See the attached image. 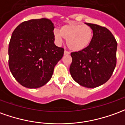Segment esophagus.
Masks as SVG:
<instances>
[{"mask_svg":"<svg viewBox=\"0 0 125 125\" xmlns=\"http://www.w3.org/2000/svg\"><path fill=\"white\" fill-rule=\"evenodd\" d=\"M70 52H68V51H64V55H70Z\"/></svg>","mask_w":125,"mask_h":125,"instance_id":"obj_1","label":"esophagus"}]
</instances>
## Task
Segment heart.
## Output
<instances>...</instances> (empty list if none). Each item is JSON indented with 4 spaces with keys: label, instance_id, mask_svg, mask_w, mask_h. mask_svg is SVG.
Segmentation results:
<instances>
[{
    "label": "heart",
    "instance_id": "b5f03b06",
    "mask_svg": "<svg viewBox=\"0 0 125 125\" xmlns=\"http://www.w3.org/2000/svg\"><path fill=\"white\" fill-rule=\"evenodd\" d=\"M53 36L58 44L62 43L64 38L70 50L81 51L89 46L93 39V32L90 26L71 22L62 26L60 30H55Z\"/></svg>",
    "mask_w": 125,
    "mask_h": 125
}]
</instances>
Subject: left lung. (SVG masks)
<instances>
[{"mask_svg":"<svg viewBox=\"0 0 125 125\" xmlns=\"http://www.w3.org/2000/svg\"><path fill=\"white\" fill-rule=\"evenodd\" d=\"M85 23L93 30V39L85 49L72 53L70 72L80 85L95 88L105 83L111 77L116 65L117 42L105 27Z\"/></svg>","mask_w":125,"mask_h":125,"instance_id":"1","label":"left lung"}]
</instances>
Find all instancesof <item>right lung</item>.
<instances>
[{
  "mask_svg": "<svg viewBox=\"0 0 125 125\" xmlns=\"http://www.w3.org/2000/svg\"><path fill=\"white\" fill-rule=\"evenodd\" d=\"M54 24L49 19L20 23L9 44V66L15 80L29 89L42 87L50 81L64 49L54 44Z\"/></svg>",
  "mask_w": 125,
  "mask_h": 125,
  "instance_id": "1",
  "label": "right lung"
}]
</instances>
